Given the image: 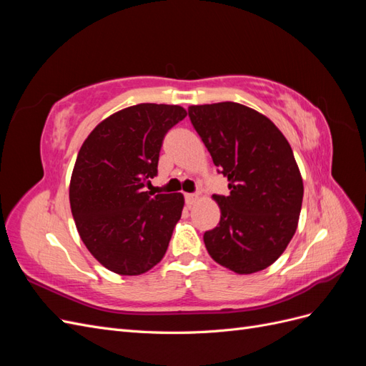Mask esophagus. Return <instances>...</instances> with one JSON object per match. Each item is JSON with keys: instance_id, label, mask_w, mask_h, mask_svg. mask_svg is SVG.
<instances>
[{"instance_id": "1", "label": "esophagus", "mask_w": 366, "mask_h": 366, "mask_svg": "<svg viewBox=\"0 0 366 366\" xmlns=\"http://www.w3.org/2000/svg\"><path fill=\"white\" fill-rule=\"evenodd\" d=\"M197 195L195 194H184V202L187 206H192L197 202Z\"/></svg>"}]
</instances>
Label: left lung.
<instances>
[{"label":"left lung","instance_id":"left-lung-1","mask_svg":"<svg viewBox=\"0 0 366 366\" xmlns=\"http://www.w3.org/2000/svg\"><path fill=\"white\" fill-rule=\"evenodd\" d=\"M187 113L230 189L214 195L221 217L204 232L209 254L238 274L267 269L301 214L304 184L290 143L270 119L241 104L192 105Z\"/></svg>","mask_w":366,"mask_h":366}]
</instances>
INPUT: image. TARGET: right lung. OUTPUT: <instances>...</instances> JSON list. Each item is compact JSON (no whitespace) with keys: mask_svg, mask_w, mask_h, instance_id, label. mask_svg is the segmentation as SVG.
Instances as JSON below:
<instances>
[{"mask_svg":"<svg viewBox=\"0 0 366 366\" xmlns=\"http://www.w3.org/2000/svg\"><path fill=\"white\" fill-rule=\"evenodd\" d=\"M186 117L179 105L139 104L101 122L81 147L70 206L86 249L104 267L136 276L162 261L182 217V194L145 191L163 139Z\"/></svg>","mask_w":366,"mask_h":366,"instance_id":"obj_1","label":"right lung"}]
</instances>
